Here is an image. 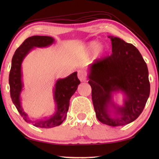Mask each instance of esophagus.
<instances>
[{
	"instance_id": "34e87169",
	"label": "esophagus",
	"mask_w": 159,
	"mask_h": 159,
	"mask_svg": "<svg viewBox=\"0 0 159 159\" xmlns=\"http://www.w3.org/2000/svg\"><path fill=\"white\" fill-rule=\"evenodd\" d=\"M78 78H79L80 81H85L87 79L86 74L82 70H78Z\"/></svg>"
}]
</instances>
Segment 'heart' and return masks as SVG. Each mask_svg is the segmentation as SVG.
<instances>
[{
	"label": "heart",
	"instance_id": "heart-1",
	"mask_svg": "<svg viewBox=\"0 0 159 159\" xmlns=\"http://www.w3.org/2000/svg\"><path fill=\"white\" fill-rule=\"evenodd\" d=\"M99 43L96 41H92L84 46L80 50L84 55H89L95 52L96 55H101L105 52V48L102 46H99Z\"/></svg>",
	"mask_w": 159,
	"mask_h": 159
}]
</instances>
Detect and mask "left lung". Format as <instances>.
I'll list each match as a JSON object with an SVG mask.
<instances>
[{"label":"left lung","instance_id":"obj_1","mask_svg":"<svg viewBox=\"0 0 159 159\" xmlns=\"http://www.w3.org/2000/svg\"><path fill=\"white\" fill-rule=\"evenodd\" d=\"M112 54L96 59L89 67V84L96 116L100 122L120 126L135 120L142 113L150 96V85L146 62L135 46L116 37L109 36ZM121 90L124 105L117 107L112 93ZM113 107L116 116H110Z\"/></svg>","mask_w":159,"mask_h":159}]
</instances>
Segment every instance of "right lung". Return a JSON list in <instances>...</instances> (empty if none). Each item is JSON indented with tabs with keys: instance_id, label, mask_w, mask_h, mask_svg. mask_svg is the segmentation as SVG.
Segmentation results:
<instances>
[{
	"instance_id": "add662e5",
	"label": "right lung",
	"mask_w": 159,
	"mask_h": 159,
	"mask_svg": "<svg viewBox=\"0 0 159 159\" xmlns=\"http://www.w3.org/2000/svg\"><path fill=\"white\" fill-rule=\"evenodd\" d=\"M55 39L49 36H32L26 39L19 48L16 50L11 61V70L9 72V83L10 95L13 103L26 122L31 123L33 126L39 128H49L59 126L65 120L69 109L70 99L75 93L80 80L75 72L65 79L57 80L54 88V99L56 103V112L53 116L44 120L33 121L24 112L20 102V93L22 92L23 83L22 81L21 66L23 59L34 47L42 48L53 43Z\"/></svg>"
}]
</instances>
